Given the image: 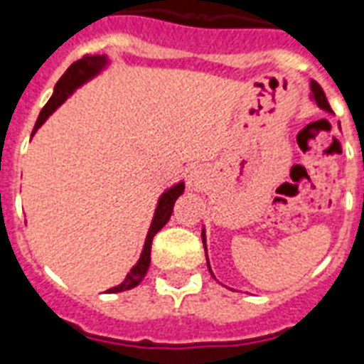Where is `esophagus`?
<instances>
[{
    "label": "esophagus",
    "mask_w": 364,
    "mask_h": 364,
    "mask_svg": "<svg viewBox=\"0 0 364 364\" xmlns=\"http://www.w3.org/2000/svg\"><path fill=\"white\" fill-rule=\"evenodd\" d=\"M198 179H200V176H198V173L194 172L191 176V181H188V183H191V185H198Z\"/></svg>",
    "instance_id": "esophagus-1"
}]
</instances>
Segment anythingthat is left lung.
<instances>
[{
  "instance_id": "1",
  "label": "left lung",
  "mask_w": 364,
  "mask_h": 364,
  "mask_svg": "<svg viewBox=\"0 0 364 364\" xmlns=\"http://www.w3.org/2000/svg\"><path fill=\"white\" fill-rule=\"evenodd\" d=\"M310 90H312V99L316 100V105L320 106L321 110L333 112L331 110L329 102H327L326 93H323V90H321L318 82H314V80H312V82H310ZM202 239H203V249H205V232H202ZM208 267H209V259H208ZM209 271H211V267H209ZM211 274H213V271H211Z\"/></svg>"
}]
</instances>
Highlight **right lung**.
Listing matches in <instances>:
<instances>
[{"label": "right lung", "mask_w": 364, "mask_h": 364, "mask_svg": "<svg viewBox=\"0 0 364 364\" xmlns=\"http://www.w3.org/2000/svg\"><path fill=\"white\" fill-rule=\"evenodd\" d=\"M108 63V59L106 55H84L82 59L75 61V63L70 65L67 73H65L59 82L55 84L54 87V95L50 97V100L44 105V108L41 110L38 114V119L35 123V129H33V134L37 132V129L43 125L44 121L48 119V115L58 108L59 105H63L67 97L80 87L82 84H85L87 80L93 78L95 75H99L100 70L105 69V65ZM185 191V183H177L173 187L168 188L161 198H159V203H156V209H155V215H153V223L149 226V232H147V237H146V245H144V250H141V256L138 259V264L127 273L125 280L121 282L119 286H115V288L108 289L112 294H117V291H125V289H131L134 286H138L144 280L146 277L147 269H149V264H151V243H153V237H155V233L164 226V224L170 220L172 217V211H173V203L176 200L183 194Z\"/></svg>", "instance_id": "obj_1"}]
</instances>
